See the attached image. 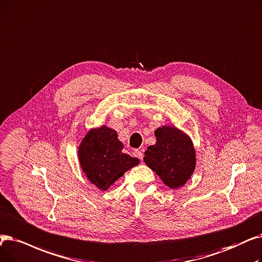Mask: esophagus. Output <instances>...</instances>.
<instances>
[{
  "mask_svg": "<svg viewBox=\"0 0 262 262\" xmlns=\"http://www.w3.org/2000/svg\"><path fill=\"white\" fill-rule=\"evenodd\" d=\"M133 154H134V156H135V157L139 158L140 161H141V159L143 158V153H142L140 150H135V151L133 152Z\"/></svg>",
  "mask_w": 262,
  "mask_h": 262,
  "instance_id": "1",
  "label": "esophagus"
}]
</instances>
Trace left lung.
I'll return each mask as SVG.
<instances>
[{"label": "left lung", "mask_w": 262, "mask_h": 262, "mask_svg": "<svg viewBox=\"0 0 262 262\" xmlns=\"http://www.w3.org/2000/svg\"><path fill=\"white\" fill-rule=\"evenodd\" d=\"M156 143L144 153L146 166L172 189L185 185L196 168V150L188 135L176 126L155 130Z\"/></svg>", "instance_id": "left-lung-1"}]
</instances>
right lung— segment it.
Returning a JSON list of instances; mask_svg holds the SVG:
<instances>
[{
  "label": "right lung",
  "instance_id": "right-lung-1",
  "mask_svg": "<svg viewBox=\"0 0 262 262\" xmlns=\"http://www.w3.org/2000/svg\"><path fill=\"white\" fill-rule=\"evenodd\" d=\"M118 133L106 125L90 129L78 147V158L91 183L107 190L123 174L137 166L138 158L123 152Z\"/></svg>",
  "mask_w": 262,
  "mask_h": 262
}]
</instances>
